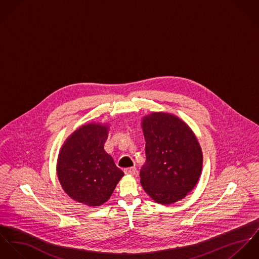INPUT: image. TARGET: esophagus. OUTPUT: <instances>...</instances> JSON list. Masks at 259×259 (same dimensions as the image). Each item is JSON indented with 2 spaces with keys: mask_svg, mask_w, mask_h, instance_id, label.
Wrapping results in <instances>:
<instances>
[{
  "mask_svg": "<svg viewBox=\"0 0 259 259\" xmlns=\"http://www.w3.org/2000/svg\"><path fill=\"white\" fill-rule=\"evenodd\" d=\"M124 172L126 175H131V176H136L137 175V170L135 167H131V168H127L124 170Z\"/></svg>",
  "mask_w": 259,
  "mask_h": 259,
  "instance_id": "obj_1",
  "label": "esophagus"
}]
</instances>
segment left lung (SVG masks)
<instances>
[{
    "label": "left lung",
    "instance_id": "left-lung-1",
    "mask_svg": "<svg viewBox=\"0 0 259 259\" xmlns=\"http://www.w3.org/2000/svg\"><path fill=\"white\" fill-rule=\"evenodd\" d=\"M146 141V162L140 183L157 203L183 200L198 184L202 169V151L197 136L180 117L152 112L141 120Z\"/></svg>",
    "mask_w": 259,
    "mask_h": 259
}]
</instances>
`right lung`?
Instances as JSON below:
<instances>
[{
    "instance_id": "add662e5",
    "label": "right lung",
    "mask_w": 259,
    "mask_h": 259,
    "mask_svg": "<svg viewBox=\"0 0 259 259\" xmlns=\"http://www.w3.org/2000/svg\"><path fill=\"white\" fill-rule=\"evenodd\" d=\"M108 123H87L73 131L58 153L57 172L64 193L88 206L108 201L124 176L104 150Z\"/></svg>"
}]
</instances>
